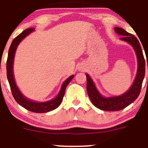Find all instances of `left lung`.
<instances>
[{
    "label": "left lung",
    "instance_id": "1",
    "mask_svg": "<svg viewBox=\"0 0 148 148\" xmlns=\"http://www.w3.org/2000/svg\"><path fill=\"white\" fill-rule=\"evenodd\" d=\"M115 31L119 35H122L121 40L131 45L136 51L138 59V71L133 85L125 94L119 96L105 98L101 95L95 86L92 79L86 74V90L91 103L103 111H117L122 110L132 103L138 97L140 93L145 73V62L140 45L136 37L129 33L121 27H116ZM148 69V67H147Z\"/></svg>",
    "mask_w": 148,
    "mask_h": 148
}]
</instances>
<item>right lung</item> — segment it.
<instances>
[{
  "instance_id": "right-lung-1",
  "label": "right lung",
  "mask_w": 148,
  "mask_h": 148,
  "mask_svg": "<svg viewBox=\"0 0 148 148\" xmlns=\"http://www.w3.org/2000/svg\"><path fill=\"white\" fill-rule=\"evenodd\" d=\"M34 31L33 28H28L25 29L23 32H22L19 35H18L13 40H12L11 45L8 50V55L7 62H6V70H7V77L8 80L9 84H10V89L12 96L14 99L16 101L18 104L25 108V109L28 110L29 111L34 112V113H47L51 111L56 109L61 104L62 99L64 96L65 89L66 87L69 84V83L71 81V79L74 78V75H71L69 78L66 79L63 83L61 87L60 93L57 96L55 99L46 102H35L33 101H31L29 99L25 97L22 93L18 89V86H16L15 79H14L13 71V61L14 57H15V51L20 42L25 38L27 35Z\"/></svg>"
}]
</instances>
